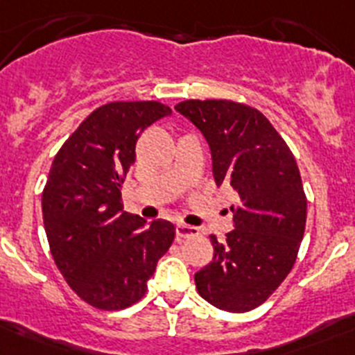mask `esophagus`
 Masks as SVG:
<instances>
[{"label":"esophagus","instance_id":"obj_1","mask_svg":"<svg viewBox=\"0 0 355 355\" xmlns=\"http://www.w3.org/2000/svg\"><path fill=\"white\" fill-rule=\"evenodd\" d=\"M200 231L193 225H186V224H178L176 225V237L178 239H184V237H195L198 236Z\"/></svg>","mask_w":355,"mask_h":355}]
</instances>
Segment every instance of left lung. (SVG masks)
<instances>
[{
	"mask_svg": "<svg viewBox=\"0 0 355 355\" xmlns=\"http://www.w3.org/2000/svg\"><path fill=\"white\" fill-rule=\"evenodd\" d=\"M179 114L203 133L217 186L231 184L234 231L214 259L195 273L198 294L215 308L246 313L284 282L297 258L306 227V195L297 162L272 123L232 101H184Z\"/></svg>",
	"mask_w": 355,
	"mask_h": 355,
	"instance_id": "8db88e82",
	"label": "left lung"
}]
</instances>
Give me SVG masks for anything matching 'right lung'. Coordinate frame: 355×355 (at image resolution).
<instances>
[{
	"instance_id": "right-lung-1",
	"label": "right lung",
	"mask_w": 355,
	"mask_h": 355,
	"mask_svg": "<svg viewBox=\"0 0 355 355\" xmlns=\"http://www.w3.org/2000/svg\"><path fill=\"white\" fill-rule=\"evenodd\" d=\"M173 114L155 101L109 102L64 141L42 191V218L54 263L85 302L118 311L140 301L157 261L174 241L169 220L123 210L121 184L138 137Z\"/></svg>"
}]
</instances>
